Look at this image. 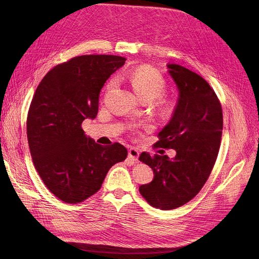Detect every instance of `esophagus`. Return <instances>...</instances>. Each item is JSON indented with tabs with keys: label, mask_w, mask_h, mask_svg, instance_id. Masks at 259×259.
<instances>
[{
	"label": "esophagus",
	"mask_w": 259,
	"mask_h": 259,
	"mask_svg": "<svg viewBox=\"0 0 259 259\" xmlns=\"http://www.w3.org/2000/svg\"><path fill=\"white\" fill-rule=\"evenodd\" d=\"M139 155H140V152H139L138 149H135V148L132 147L128 150V157L132 161H138L139 160Z\"/></svg>",
	"instance_id": "1"
}]
</instances>
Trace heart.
<instances>
[{
    "instance_id": "1",
    "label": "heart",
    "mask_w": 259,
    "mask_h": 259,
    "mask_svg": "<svg viewBox=\"0 0 259 259\" xmlns=\"http://www.w3.org/2000/svg\"><path fill=\"white\" fill-rule=\"evenodd\" d=\"M133 89L140 97L144 99L159 98L164 93L166 88V81L162 75L151 67L144 66L135 69L128 76ZM116 84V79L113 78L107 85V90H111ZM175 109V102L166 101L161 106V111L165 114H171Z\"/></svg>"
}]
</instances>
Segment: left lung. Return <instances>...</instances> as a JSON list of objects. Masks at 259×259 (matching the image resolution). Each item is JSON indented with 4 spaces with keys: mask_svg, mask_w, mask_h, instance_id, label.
<instances>
[{
    "mask_svg": "<svg viewBox=\"0 0 259 259\" xmlns=\"http://www.w3.org/2000/svg\"><path fill=\"white\" fill-rule=\"evenodd\" d=\"M168 69L180 98L154 147L174 149L176 155L172 159L146 152L140 155L154 173L150 184L140 187V193L161 210L179 208L197 195L214 167L223 133V109L213 88L181 65L169 64Z\"/></svg>",
    "mask_w": 259,
    "mask_h": 259,
    "instance_id": "8db88e82",
    "label": "left lung"
}]
</instances>
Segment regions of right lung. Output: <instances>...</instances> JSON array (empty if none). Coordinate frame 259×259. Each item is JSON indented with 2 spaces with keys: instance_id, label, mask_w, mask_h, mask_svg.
<instances>
[{
  "instance_id": "add662e5",
  "label": "right lung",
  "mask_w": 259,
  "mask_h": 259,
  "mask_svg": "<svg viewBox=\"0 0 259 259\" xmlns=\"http://www.w3.org/2000/svg\"><path fill=\"white\" fill-rule=\"evenodd\" d=\"M126 59L86 54L59 64L38 84L27 115L33 165L49 191L67 203L84 201L102 187L107 172L125 160L119 143L104 147L81 129L95 118L106 80Z\"/></svg>"
}]
</instances>
